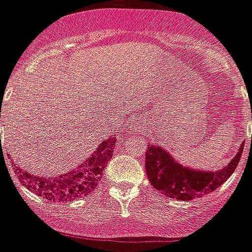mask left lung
Segmentation results:
<instances>
[{
    "label": "left lung",
    "instance_id": "obj_1",
    "mask_svg": "<svg viewBox=\"0 0 252 252\" xmlns=\"http://www.w3.org/2000/svg\"><path fill=\"white\" fill-rule=\"evenodd\" d=\"M242 153L243 144L229 164L213 172L185 167L175 160V158L160 144H147L144 165L148 181L161 194L169 198L190 201L221 187L235 171Z\"/></svg>",
    "mask_w": 252,
    "mask_h": 252
}]
</instances>
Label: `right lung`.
I'll return each instance as SVG.
<instances>
[{"instance_id": "obj_1", "label": "right lung", "mask_w": 252, "mask_h": 252, "mask_svg": "<svg viewBox=\"0 0 252 252\" xmlns=\"http://www.w3.org/2000/svg\"><path fill=\"white\" fill-rule=\"evenodd\" d=\"M116 135L102 140L94 153L72 171L58 176H36L31 175L19 165L14 164V171L19 181L35 194L56 202H71L88 196L97 188L105 167L113 157L116 147Z\"/></svg>"}]
</instances>
